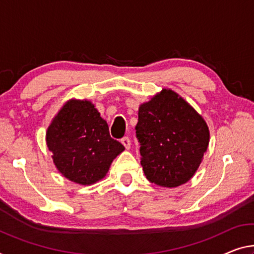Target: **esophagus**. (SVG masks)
<instances>
[{
	"mask_svg": "<svg viewBox=\"0 0 254 254\" xmlns=\"http://www.w3.org/2000/svg\"><path fill=\"white\" fill-rule=\"evenodd\" d=\"M122 143L124 144V146L126 147V150L130 149V139H129V137L125 136V137L122 139Z\"/></svg>",
	"mask_w": 254,
	"mask_h": 254,
	"instance_id": "obj_1",
	"label": "esophagus"
}]
</instances>
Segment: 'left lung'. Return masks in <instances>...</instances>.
<instances>
[{
  "instance_id": "1",
  "label": "left lung",
  "mask_w": 254,
  "mask_h": 254,
  "mask_svg": "<svg viewBox=\"0 0 254 254\" xmlns=\"http://www.w3.org/2000/svg\"><path fill=\"white\" fill-rule=\"evenodd\" d=\"M135 129L144 174L162 187L189 182L209 145L204 119L171 89L139 105Z\"/></svg>"
}]
</instances>
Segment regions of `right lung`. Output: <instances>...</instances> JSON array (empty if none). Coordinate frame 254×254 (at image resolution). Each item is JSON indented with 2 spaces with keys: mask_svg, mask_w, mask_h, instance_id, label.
I'll return each instance as SVG.
<instances>
[{
  "mask_svg": "<svg viewBox=\"0 0 254 254\" xmlns=\"http://www.w3.org/2000/svg\"><path fill=\"white\" fill-rule=\"evenodd\" d=\"M46 144L58 170L80 185L102 179L125 150L111 137L107 122L87 100H70L61 108L46 131Z\"/></svg>",
  "mask_w": 254,
  "mask_h": 254,
  "instance_id": "1",
  "label": "right lung"
}]
</instances>
